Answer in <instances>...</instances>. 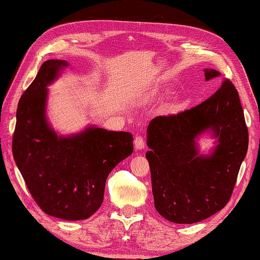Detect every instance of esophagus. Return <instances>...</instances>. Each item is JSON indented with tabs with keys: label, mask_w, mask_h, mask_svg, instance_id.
Instances as JSON below:
<instances>
[{
	"label": "esophagus",
	"mask_w": 260,
	"mask_h": 260,
	"mask_svg": "<svg viewBox=\"0 0 260 260\" xmlns=\"http://www.w3.org/2000/svg\"><path fill=\"white\" fill-rule=\"evenodd\" d=\"M134 146H135V148H136L137 150L144 149V147H145V141H144L143 136L137 135V136L134 138Z\"/></svg>",
	"instance_id": "1"
}]
</instances>
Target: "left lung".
<instances>
[{"label": "left lung", "mask_w": 260, "mask_h": 260, "mask_svg": "<svg viewBox=\"0 0 260 260\" xmlns=\"http://www.w3.org/2000/svg\"><path fill=\"white\" fill-rule=\"evenodd\" d=\"M205 80L222 77L204 69ZM212 129L219 145L200 156L195 138ZM146 152L157 212L170 222L192 224L228 204L248 148V129L235 85L228 78L205 101L178 114L152 118Z\"/></svg>", "instance_id": "8db88e82"}]
</instances>
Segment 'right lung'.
<instances>
[{
  "instance_id": "obj_1",
  "label": "right lung",
  "mask_w": 260,
  "mask_h": 260,
  "mask_svg": "<svg viewBox=\"0 0 260 260\" xmlns=\"http://www.w3.org/2000/svg\"><path fill=\"white\" fill-rule=\"evenodd\" d=\"M64 60H47L25 90L16 112L13 157L32 199L46 214L68 221L85 219L103 202L105 181L132 155L133 135L89 127L58 137L46 122L47 86Z\"/></svg>"
}]
</instances>
